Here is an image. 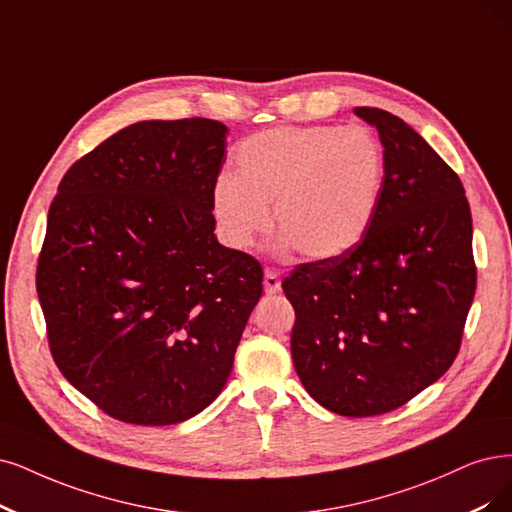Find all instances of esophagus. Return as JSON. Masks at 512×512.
Wrapping results in <instances>:
<instances>
[{"instance_id": "esophagus-1", "label": "esophagus", "mask_w": 512, "mask_h": 512, "mask_svg": "<svg viewBox=\"0 0 512 512\" xmlns=\"http://www.w3.org/2000/svg\"><path fill=\"white\" fill-rule=\"evenodd\" d=\"M263 289H266L268 295H276L280 291V274L276 270L266 268V274H263Z\"/></svg>"}]
</instances>
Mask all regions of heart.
Masks as SVG:
<instances>
[{"instance_id":"heart-1","label":"heart","mask_w":512,"mask_h":512,"mask_svg":"<svg viewBox=\"0 0 512 512\" xmlns=\"http://www.w3.org/2000/svg\"><path fill=\"white\" fill-rule=\"evenodd\" d=\"M386 175L382 143L365 126H276L246 137L234 173L211 192L217 230L246 249L274 221L282 244L310 259H333L363 240Z\"/></svg>"}]
</instances>
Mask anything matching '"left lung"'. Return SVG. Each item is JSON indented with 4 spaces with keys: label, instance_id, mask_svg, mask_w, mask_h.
<instances>
[{
    "label": "left lung",
    "instance_id": "obj_1",
    "mask_svg": "<svg viewBox=\"0 0 512 512\" xmlns=\"http://www.w3.org/2000/svg\"><path fill=\"white\" fill-rule=\"evenodd\" d=\"M354 113L384 145L377 213L354 249L301 263L282 291L295 308L301 384L325 409L369 418L405 405L451 367L477 268L460 177L401 118L377 107Z\"/></svg>",
    "mask_w": 512,
    "mask_h": 512
}]
</instances>
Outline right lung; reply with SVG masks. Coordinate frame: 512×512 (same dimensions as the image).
I'll return each instance as SVG.
<instances>
[{"instance_id":"obj_1","label":"right lung","mask_w":512,"mask_h":512,"mask_svg":"<svg viewBox=\"0 0 512 512\" xmlns=\"http://www.w3.org/2000/svg\"><path fill=\"white\" fill-rule=\"evenodd\" d=\"M217 120H147L75 162L48 211L37 297L56 367L111 418L179 424L211 405L263 293L215 236Z\"/></svg>"}]
</instances>
